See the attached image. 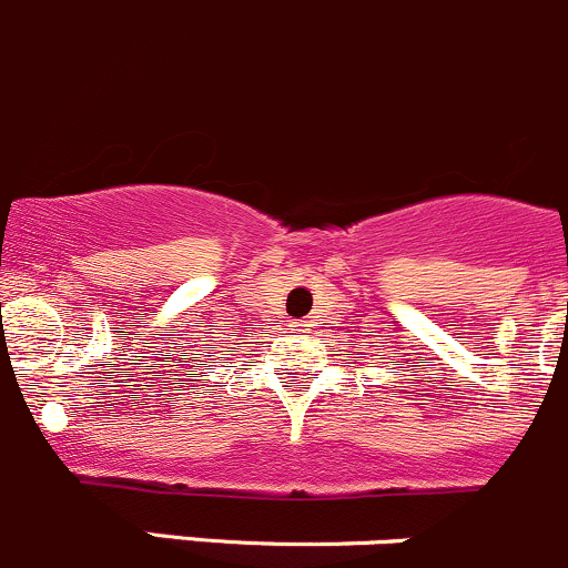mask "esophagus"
I'll use <instances>...</instances> for the list:
<instances>
[{"label":"esophagus","mask_w":568,"mask_h":568,"mask_svg":"<svg viewBox=\"0 0 568 568\" xmlns=\"http://www.w3.org/2000/svg\"><path fill=\"white\" fill-rule=\"evenodd\" d=\"M296 326H305V324H296Z\"/></svg>","instance_id":"esophagus-1"}]
</instances>
